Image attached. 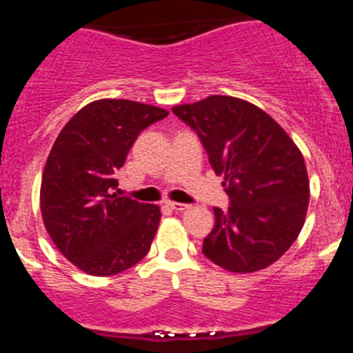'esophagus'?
<instances>
[{
    "label": "esophagus",
    "mask_w": 353,
    "mask_h": 353,
    "mask_svg": "<svg viewBox=\"0 0 353 353\" xmlns=\"http://www.w3.org/2000/svg\"><path fill=\"white\" fill-rule=\"evenodd\" d=\"M168 207H170L171 210H174V212H183V210H187V208H189V205L179 203V201H168Z\"/></svg>",
    "instance_id": "1"
}]
</instances>
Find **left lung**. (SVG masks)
Listing matches in <instances>:
<instances>
[{
    "label": "left lung",
    "mask_w": 353,
    "mask_h": 353,
    "mask_svg": "<svg viewBox=\"0 0 353 353\" xmlns=\"http://www.w3.org/2000/svg\"><path fill=\"white\" fill-rule=\"evenodd\" d=\"M173 113L198 134L230 198L226 210L214 208L203 254L230 272L272 265L305 221L310 182L301 150L265 111L235 97L212 95Z\"/></svg>",
    "instance_id": "1"
}]
</instances>
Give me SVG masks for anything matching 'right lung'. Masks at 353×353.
Listing matches in <instances>:
<instances>
[{"mask_svg": "<svg viewBox=\"0 0 353 353\" xmlns=\"http://www.w3.org/2000/svg\"><path fill=\"white\" fill-rule=\"evenodd\" d=\"M166 109L123 99L84 105L56 138L42 174L40 210L68 261L114 276L141 261L161 221L157 205L118 196L117 173L139 134Z\"/></svg>", "mask_w": 353, "mask_h": 353, "instance_id": "1", "label": "right lung"}]
</instances>
